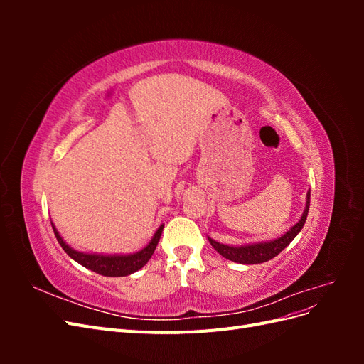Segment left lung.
I'll return each mask as SVG.
<instances>
[{
  "label": "left lung",
  "instance_id": "obj_1",
  "mask_svg": "<svg viewBox=\"0 0 364 364\" xmlns=\"http://www.w3.org/2000/svg\"><path fill=\"white\" fill-rule=\"evenodd\" d=\"M308 208H310V191L306 193V205H305V211L301 217L299 222H297L290 230H287L284 235H281L277 240L272 241H262V243H252V245H245V246H228L222 245L218 241L209 238V243L211 246L220 253V255L225 257L226 259H230L234 262L240 264H259V262H266L272 258H274L281 253L285 247H287L294 237L301 232V229L305 225V220L308 215Z\"/></svg>",
  "mask_w": 364,
  "mask_h": 364
}]
</instances>
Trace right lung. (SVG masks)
I'll return each instance as SVG.
<instances>
[{"label":"right lung","mask_w":364,"mask_h":364,"mask_svg":"<svg viewBox=\"0 0 364 364\" xmlns=\"http://www.w3.org/2000/svg\"><path fill=\"white\" fill-rule=\"evenodd\" d=\"M51 226L54 230V235H56L59 241V245L65 252L68 253V257L82 264L83 267L90 269L98 274H103V277H127V274L135 273L141 267H144L147 261L151 258L153 252H155L164 229V225H161L155 232V235H153L150 243L136 253H129V255H98V253H85V252L74 250L73 247H70L67 243H65L63 238L59 235L56 226L53 223Z\"/></svg>","instance_id":"right-lung-1"}]
</instances>
